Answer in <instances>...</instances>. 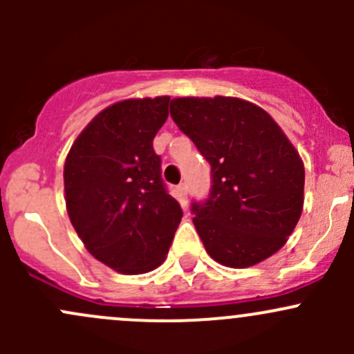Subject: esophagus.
<instances>
[{"instance_id": "34e87169", "label": "esophagus", "mask_w": 354, "mask_h": 354, "mask_svg": "<svg viewBox=\"0 0 354 354\" xmlns=\"http://www.w3.org/2000/svg\"><path fill=\"white\" fill-rule=\"evenodd\" d=\"M176 194H178V197L181 198V202H185V197H187V194H188L187 185H185V183L178 185V187H176Z\"/></svg>"}]
</instances>
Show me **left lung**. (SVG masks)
<instances>
[{
    "label": "left lung",
    "mask_w": 354,
    "mask_h": 354,
    "mask_svg": "<svg viewBox=\"0 0 354 354\" xmlns=\"http://www.w3.org/2000/svg\"><path fill=\"white\" fill-rule=\"evenodd\" d=\"M171 116L212 167L194 224L221 266L245 269L286 245L303 210L305 166L274 118L240 97H176Z\"/></svg>",
    "instance_id": "1"
}]
</instances>
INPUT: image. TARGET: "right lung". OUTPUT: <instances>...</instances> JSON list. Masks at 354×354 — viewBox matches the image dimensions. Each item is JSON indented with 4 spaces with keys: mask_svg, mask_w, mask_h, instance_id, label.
<instances>
[{
    "mask_svg": "<svg viewBox=\"0 0 354 354\" xmlns=\"http://www.w3.org/2000/svg\"><path fill=\"white\" fill-rule=\"evenodd\" d=\"M167 104L169 95L114 102L80 131L65 160L71 226L94 259L120 274L159 267L183 216L152 147Z\"/></svg>",
    "mask_w": 354,
    "mask_h": 354,
    "instance_id": "obj_1",
    "label": "right lung"
}]
</instances>
